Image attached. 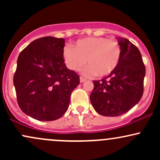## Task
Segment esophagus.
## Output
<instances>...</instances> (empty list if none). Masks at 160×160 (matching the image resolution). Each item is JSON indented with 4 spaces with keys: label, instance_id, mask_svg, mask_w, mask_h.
<instances>
[{
    "label": "esophagus",
    "instance_id": "1",
    "mask_svg": "<svg viewBox=\"0 0 160 160\" xmlns=\"http://www.w3.org/2000/svg\"><path fill=\"white\" fill-rule=\"evenodd\" d=\"M80 82H85L86 81V79L83 78H82V77H80Z\"/></svg>",
    "mask_w": 160,
    "mask_h": 160
}]
</instances>
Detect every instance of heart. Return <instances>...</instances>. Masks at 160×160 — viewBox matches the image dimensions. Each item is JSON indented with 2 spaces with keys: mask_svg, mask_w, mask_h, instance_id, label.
Masks as SVG:
<instances>
[{
  "mask_svg": "<svg viewBox=\"0 0 160 160\" xmlns=\"http://www.w3.org/2000/svg\"><path fill=\"white\" fill-rule=\"evenodd\" d=\"M121 47L116 40L102 37H92L78 40L74 47L63 50L65 62L70 70L78 71L84 65L86 76L104 77L111 74L118 66Z\"/></svg>",
  "mask_w": 160,
  "mask_h": 160,
  "instance_id": "b5f03b06",
  "label": "heart"
}]
</instances>
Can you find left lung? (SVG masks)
<instances>
[{
	"label": "left lung",
	"instance_id": "left-lung-1",
	"mask_svg": "<svg viewBox=\"0 0 160 160\" xmlns=\"http://www.w3.org/2000/svg\"><path fill=\"white\" fill-rule=\"evenodd\" d=\"M121 58L114 71L101 80H94L91 92L92 107L99 114L117 117L132 109L144 92L145 66L139 49L128 39L118 38Z\"/></svg>",
	"mask_w": 160,
	"mask_h": 160
}]
</instances>
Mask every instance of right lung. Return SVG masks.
I'll return each instance as SVG.
<instances>
[{
    "mask_svg": "<svg viewBox=\"0 0 160 160\" xmlns=\"http://www.w3.org/2000/svg\"><path fill=\"white\" fill-rule=\"evenodd\" d=\"M65 40L43 37L20 52L13 77L17 102L25 114L52 121L67 111L80 77L67 68L63 58Z\"/></svg>",
    "mask_w": 160,
    "mask_h": 160,
    "instance_id": "obj_1",
    "label": "right lung"
}]
</instances>
